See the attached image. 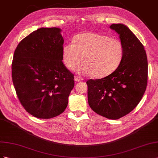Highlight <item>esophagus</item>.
<instances>
[{"instance_id":"1","label":"esophagus","mask_w":158,"mask_h":158,"mask_svg":"<svg viewBox=\"0 0 158 158\" xmlns=\"http://www.w3.org/2000/svg\"><path fill=\"white\" fill-rule=\"evenodd\" d=\"M83 78L80 77H79V76L75 77V81H83Z\"/></svg>"}]
</instances>
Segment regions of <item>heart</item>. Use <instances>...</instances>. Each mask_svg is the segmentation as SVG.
Segmentation results:
<instances>
[{"mask_svg":"<svg viewBox=\"0 0 158 158\" xmlns=\"http://www.w3.org/2000/svg\"><path fill=\"white\" fill-rule=\"evenodd\" d=\"M124 45L120 40L110 38L106 35L87 32L77 35L73 43L63 47L62 57L65 66L80 73L91 74L96 79L110 75L116 70L123 60Z\"/></svg>","mask_w":158,"mask_h":158,"instance_id":"1","label":"heart"}]
</instances>
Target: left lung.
Segmentation results:
<instances>
[{
  "mask_svg": "<svg viewBox=\"0 0 158 158\" xmlns=\"http://www.w3.org/2000/svg\"><path fill=\"white\" fill-rule=\"evenodd\" d=\"M110 28L119 34L124 45L123 60L110 75L88 80L87 94L94 112L116 120L130 113L141 101L147 87L148 60L142 44L128 27L112 24Z\"/></svg>",
  "mask_w": 158,
  "mask_h": 158,
  "instance_id": "obj_1",
  "label": "left lung"
}]
</instances>
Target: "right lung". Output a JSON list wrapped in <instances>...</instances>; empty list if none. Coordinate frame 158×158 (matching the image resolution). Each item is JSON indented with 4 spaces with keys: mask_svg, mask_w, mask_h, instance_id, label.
I'll return each mask as SVG.
<instances>
[{
    "mask_svg": "<svg viewBox=\"0 0 158 158\" xmlns=\"http://www.w3.org/2000/svg\"><path fill=\"white\" fill-rule=\"evenodd\" d=\"M58 28H41L18 45L12 79L24 109L38 118L61 114L68 104L74 75L63 63L64 38Z\"/></svg>",
    "mask_w": 158,
    "mask_h": 158,
    "instance_id": "1",
    "label": "right lung"
}]
</instances>
